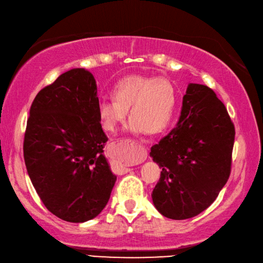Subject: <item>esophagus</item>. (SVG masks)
<instances>
[{
  "mask_svg": "<svg viewBox=\"0 0 263 263\" xmlns=\"http://www.w3.org/2000/svg\"><path fill=\"white\" fill-rule=\"evenodd\" d=\"M114 157L119 158V160H128L133 162H141L144 161L147 157V150L144 145L139 144L137 141H134L130 139H126L122 142V150L118 153L115 151ZM126 163H122L118 161L113 162L114 169L116 170H125L128 171V169L125 168Z\"/></svg>",
  "mask_w": 263,
  "mask_h": 263,
  "instance_id": "esophagus-1",
  "label": "esophagus"
}]
</instances>
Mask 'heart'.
Instances as JSON below:
<instances>
[{"instance_id":"b5f03b06","label":"heart","mask_w":263,"mask_h":263,"mask_svg":"<svg viewBox=\"0 0 263 263\" xmlns=\"http://www.w3.org/2000/svg\"><path fill=\"white\" fill-rule=\"evenodd\" d=\"M114 99H104L99 104L103 128L115 132L130 114L126 129L133 134L161 132L168 124L176 104V90L164 78L132 74L117 82Z\"/></svg>"}]
</instances>
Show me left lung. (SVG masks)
<instances>
[{
	"label": "left lung",
	"instance_id": "obj_1",
	"mask_svg": "<svg viewBox=\"0 0 263 263\" xmlns=\"http://www.w3.org/2000/svg\"><path fill=\"white\" fill-rule=\"evenodd\" d=\"M234 141L222 102L209 86L190 83L177 126L150 151L162 169L151 194L158 212L181 220L208 209L229 178Z\"/></svg>",
	"mask_w": 263,
	"mask_h": 263
}]
</instances>
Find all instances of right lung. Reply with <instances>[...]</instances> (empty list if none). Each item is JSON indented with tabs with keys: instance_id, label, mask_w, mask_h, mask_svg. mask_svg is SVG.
Listing matches in <instances>:
<instances>
[{
	"instance_id": "add662e5",
	"label": "right lung",
	"mask_w": 263,
	"mask_h": 263,
	"mask_svg": "<svg viewBox=\"0 0 263 263\" xmlns=\"http://www.w3.org/2000/svg\"><path fill=\"white\" fill-rule=\"evenodd\" d=\"M93 74L71 69L38 92L24 137V159L38 196L54 216L90 220L105 208L116 176L104 156Z\"/></svg>"
}]
</instances>
